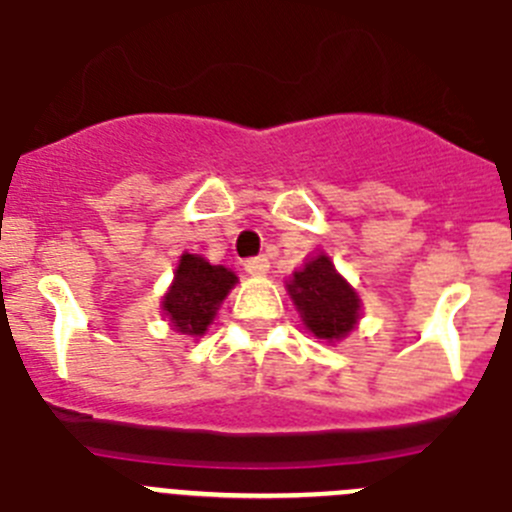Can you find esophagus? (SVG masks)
<instances>
[{
    "instance_id": "esophagus-1",
    "label": "esophagus",
    "mask_w": 512,
    "mask_h": 512,
    "mask_svg": "<svg viewBox=\"0 0 512 512\" xmlns=\"http://www.w3.org/2000/svg\"><path fill=\"white\" fill-rule=\"evenodd\" d=\"M246 271H248V274H253V277H264L266 271H269V259H264V256L248 259L246 261Z\"/></svg>"
}]
</instances>
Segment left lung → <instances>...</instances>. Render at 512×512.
I'll use <instances>...</instances> for the list:
<instances>
[{
  "label": "left lung",
  "instance_id": "8db88e82",
  "mask_svg": "<svg viewBox=\"0 0 512 512\" xmlns=\"http://www.w3.org/2000/svg\"><path fill=\"white\" fill-rule=\"evenodd\" d=\"M292 302L312 336L333 343L346 338L356 328L361 315V300L356 289L336 271L333 261L318 253L287 284Z\"/></svg>",
  "mask_w": 512,
  "mask_h": 512
}]
</instances>
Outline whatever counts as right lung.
<instances>
[{
  "mask_svg": "<svg viewBox=\"0 0 512 512\" xmlns=\"http://www.w3.org/2000/svg\"><path fill=\"white\" fill-rule=\"evenodd\" d=\"M235 282L238 277L225 266L210 264L197 253H182L161 310L184 336H205Z\"/></svg>",
  "mask_w": 512,
  "mask_h": 512,
  "instance_id": "add662e5",
  "label": "right lung"
}]
</instances>
